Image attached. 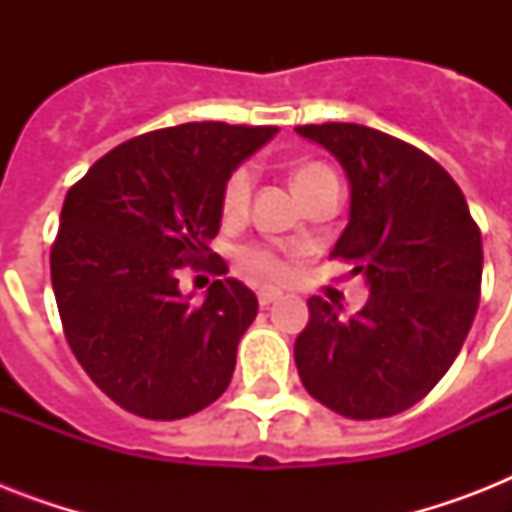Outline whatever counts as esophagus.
<instances>
[{
    "label": "esophagus",
    "mask_w": 512,
    "mask_h": 512,
    "mask_svg": "<svg viewBox=\"0 0 512 512\" xmlns=\"http://www.w3.org/2000/svg\"><path fill=\"white\" fill-rule=\"evenodd\" d=\"M257 300H260V305L265 308V305H271V303H276V300H281V292L273 287H265L257 292Z\"/></svg>",
    "instance_id": "1"
}]
</instances>
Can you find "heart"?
Masks as SVG:
<instances>
[{
    "label": "heart",
    "instance_id": "obj_1",
    "mask_svg": "<svg viewBox=\"0 0 512 512\" xmlns=\"http://www.w3.org/2000/svg\"><path fill=\"white\" fill-rule=\"evenodd\" d=\"M332 177H335V172L329 170L327 164L305 162L292 172V183H295V191L300 193V199H305L313 188H319L321 183H327ZM249 196H252V170L249 167H239V170L228 177V183H225V212H241L249 204ZM239 265L247 273H252V276H263V279H279L281 273H284V265L279 263V257L260 247L241 249Z\"/></svg>",
    "mask_w": 512,
    "mask_h": 512
}]
</instances>
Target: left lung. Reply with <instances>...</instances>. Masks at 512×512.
<instances>
[{
    "label": "left lung",
    "mask_w": 512,
    "mask_h": 512,
    "mask_svg": "<svg viewBox=\"0 0 512 512\" xmlns=\"http://www.w3.org/2000/svg\"><path fill=\"white\" fill-rule=\"evenodd\" d=\"M345 170L348 225L332 255L353 260L369 300L342 319L340 305L308 300L295 340L305 390L350 420H380L414 406L449 372L481 297L484 247L468 201L420 148L364 124H305Z\"/></svg>",
    "instance_id": "left-lung-1"
}]
</instances>
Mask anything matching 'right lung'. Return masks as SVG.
<instances>
[{
	"label": "right lung",
	"instance_id": "obj_1",
	"mask_svg": "<svg viewBox=\"0 0 512 512\" xmlns=\"http://www.w3.org/2000/svg\"><path fill=\"white\" fill-rule=\"evenodd\" d=\"M279 127L191 122L132 138L66 193L50 271L66 340L92 382L127 412L180 420L223 396L257 297L223 279L201 305L177 271L207 263L223 191Z\"/></svg>",
	"mask_w": 512,
	"mask_h": 512
}]
</instances>
